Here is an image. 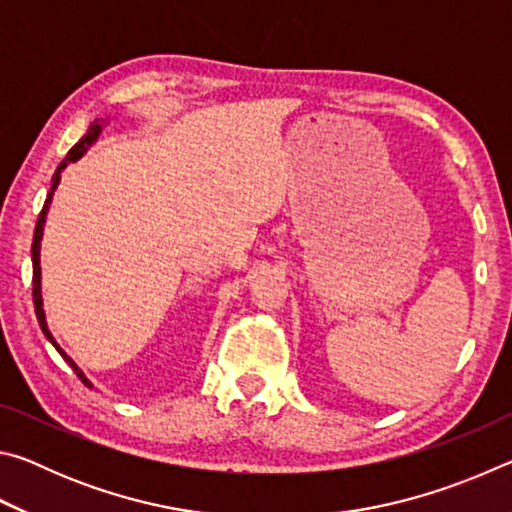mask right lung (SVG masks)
<instances>
[{
    "label": "right lung",
    "mask_w": 512,
    "mask_h": 512,
    "mask_svg": "<svg viewBox=\"0 0 512 512\" xmlns=\"http://www.w3.org/2000/svg\"><path fill=\"white\" fill-rule=\"evenodd\" d=\"M99 133H101V124H99V119H94V124H90V128H88V133H85L79 142H76L72 149H69V153H67V158L60 162V167L56 169V173H54V183H51V189H49V194H47V201H45V207H42V212H40V216H38V223H36V232H33V246H31V259H33V307H36V316H38V323H40V329L42 332H45V336L47 339L51 341V345H54V348L60 352V357H63L69 366H72V370L76 372V377H79L85 386H92L90 381H88V377L83 375L81 372V368L76 366V363L67 357V354L60 350V345L54 341V336H51V332L47 329V320H45V311H42V296H40V239H42V228H45V216H47V210H49V203H51V196H54V189L58 187V180H60V171H63L69 162H76L81 158V155L88 151V146L97 140L99 137Z\"/></svg>",
    "instance_id": "add662e5"
}]
</instances>
